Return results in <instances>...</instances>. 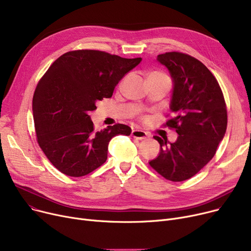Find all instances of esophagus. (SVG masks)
<instances>
[{"instance_id":"1","label":"esophagus","mask_w":251,"mask_h":251,"mask_svg":"<svg viewBox=\"0 0 251 251\" xmlns=\"http://www.w3.org/2000/svg\"><path fill=\"white\" fill-rule=\"evenodd\" d=\"M131 135H132L134 138H137L140 140L146 139L148 137V133L141 129H133L132 132H131Z\"/></svg>"}]
</instances>
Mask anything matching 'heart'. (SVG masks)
<instances>
[{"label":"heart","instance_id":"heart-1","mask_svg":"<svg viewBox=\"0 0 251 251\" xmlns=\"http://www.w3.org/2000/svg\"><path fill=\"white\" fill-rule=\"evenodd\" d=\"M151 74H161V73H151Z\"/></svg>","mask_w":251,"mask_h":251}]
</instances>
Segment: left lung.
<instances>
[{
    "mask_svg": "<svg viewBox=\"0 0 251 251\" xmlns=\"http://www.w3.org/2000/svg\"><path fill=\"white\" fill-rule=\"evenodd\" d=\"M173 78L170 118L165 126L179 134L175 142L153 136L161 150L151 167L167 180L197 174L214 157L227 129V107L216 77L197 59L180 51L157 56Z\"/></svg>",
    "mask_w": 251,
    "mask_h": 251,
    "instance_id": "8db88e82",
    "label": "left lung"
}]
</instances>
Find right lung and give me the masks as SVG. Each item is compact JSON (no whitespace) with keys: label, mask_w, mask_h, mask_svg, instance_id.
Masks as SVG:
<instances>
[{"label":"right lung","mask_w":251,"mask_h":251,"mask_svg":"<svg viewBox=\"0 0 251 251\" xmlns=\"http://www.w3.org/2000/svg\"><path fill=\"white\" fill-rule=\"evenodd\" d=\"M96 50L65 52L38 81L32 100L36 140L49 161L63 174L85 176L108 157V144L130 135L124 124L96 131L89 112L113 96L118 82L140 63Z\"/></svg>","instance_id":"add662e5"}]
</instances>
